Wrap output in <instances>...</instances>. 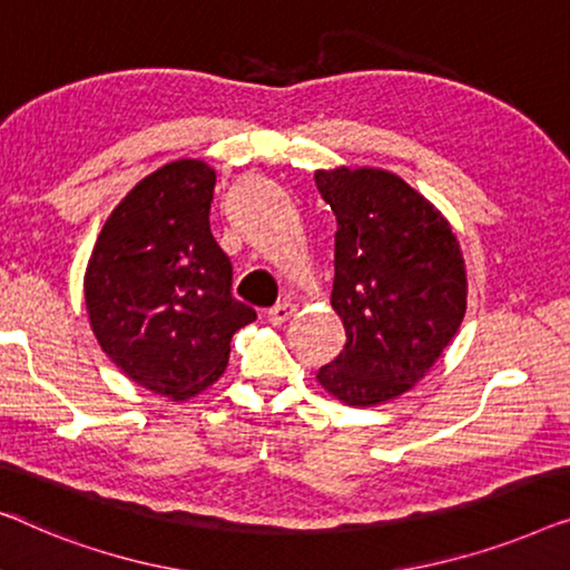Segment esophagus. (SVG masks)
<instances>
[{
  "label": "esophagus",
  "instance_id": "esophagus-1",
  "mask_svg": "<svg viewBox=\"0 0 570 570\" xmlns=\"http://www.w3.org/2000/svg\"><path fill=\"white\" fill-rule=\"evenodd\" d=\"M296 312V307L292 302H278V304H274V307L268 309V320L274 325H282V323H286V320H292V315Z\"/></svg>",
  "mask_w": 570,
  "mask_h": 570
}]
</instances>
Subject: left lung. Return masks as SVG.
Returning <instances> with one entry per match:
<instances>
[{
	"label": "left lung",
	"mask_w": 570,
	"mask_h": 570,
	"mask_svg": "<svg viewBox=\"0 0 570 570\" xmlns=\"http://www.w3.org/2000/svg\"><path fill=\"white\" fill-rule=\"evenodd\" d=\"M315 183L338 222L331 304L346 327V346L317 380L348 405L384 403L423 380L462 323L460 243L397 175L341 167Z\"/></svg>",
	"instance_id": "1"
}]
</instances>
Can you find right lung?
<instances>
[{
    "label": "right lung",
    "mask_w": 570,
    "mask_h": 570,
    "mask_svg": "<svg viewBox=\"0 0 570 570\" xmlns=\"http://www.w3.org/2000/svg\"><path fill=\"white\" fill-rule=\"evenodd\" d=\"M216 173L178 159L147 175L102 224L85 302L100 348L141 387L186 400L219 380L229 341L255 320L232 296V263L212 235Z\"/></svg>",
    "instance_id": "add662e5"
}]
</instances>
